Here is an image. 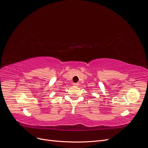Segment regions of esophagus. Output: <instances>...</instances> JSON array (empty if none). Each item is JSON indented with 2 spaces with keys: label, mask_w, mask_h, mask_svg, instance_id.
Instances as JSON below:
<instances>
[{
  "label": "esophagus",
  "mask_w": 148,
  "mask_h": 148,
  "mask_svg": "<svg viewBox=\"0 0 148 148\" xmlns=\"http://www.w3.org/2000/svg\"><path fill=\"white\" fill-rule=\"evenodd\" d=\"M78 85H79V84H78V83H74V84H73V86H75V87L78 86Z\"/></svg>",
  "instance_id": "1"
}]
</instances>
